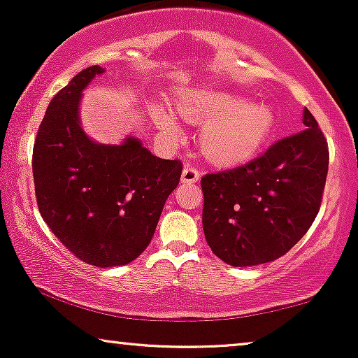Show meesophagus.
Returning <instances> with one entry per match:
<instances>
[{"mask_svg":"<svg viewBox=\"0 0 358 358\" xmlns=\"http://www.w3.org/2000/svg\"><path fill=\"white\" fill-rule=\"evenodd\" d=\"M200 179V169L194 164H185L182 171V182L185 184H194Z\"/></svg>","mask_w":358,"mask_h":358,"instance_id":"1","label":"esophagus"}]
</instances>
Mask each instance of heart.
<instances>
[{"label":"heart","instance_id":"obj_1","mask_svg":"<svg viewBox=\"0 0 358 358\" xmlns=\"http://www.w3.org/2000/svg\"><path fill=\"white\" fill-rule=\"evenodd\" d=\"M179 114L190 122H207L200 134V145L215 164H236L256 155L271 135L273 112L264 104H249L233 94H194L184 97ZM159 125L169 135H178V127L168 112L156 109Z\"/></svg>","mask_w":358,"mask_h":358}]
</instances>
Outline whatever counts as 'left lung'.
<instances>
[{
	"label": "left lung",
	"instance_id": "8db88e82",
	"mask_svg": "<svg viewBox=\"0 0 358 358\" xmlns=\"http://www.w3.org/2000/svg\"><path fill=\"white\" fill-rule=\"evenodd\" d=\"M306 129L249 163L205 174L202 224L210 249L234 267L287 254L315 222L324 192L329 148L308 109Z\"/></svg>",
	"mask_w": 358,
	"mask_h": 358
}]
</instances>
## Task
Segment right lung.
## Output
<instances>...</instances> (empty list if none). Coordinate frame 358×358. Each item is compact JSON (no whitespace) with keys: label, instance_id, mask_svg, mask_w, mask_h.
<instances>
[{"label":"right lung","instance_id":"add662e5","mask_svg":"<svg viewBox=\"0 0 358 358\" xmlns=\"http://www.w3.org/2000/svg\"><path fill=\"white\" fill-rule=\"evenodd\" d=\"M104 68L78 73L53 96L32 151L37 207L68 251L96 267L125 266L151 243L180 159L153 156L138 140L97 145L81 130V91Z\"/></svg>","mask_w":358,"mask_h":358}]
</instances>
